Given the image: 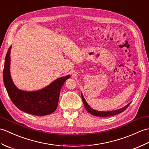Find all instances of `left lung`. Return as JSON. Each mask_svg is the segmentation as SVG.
Masks as SVG:
<instances>
[{
  "label": "left lung",
  "instance_id": "8db88e82",
  "mask_svg": "<svg viewBox=\"0 0 149 149\" xmlns=\"http://www.w3.org/2000/svg\"><path fill=\"white\" fill-rule=\"evenodd\" d=\"M81 98H82V100H83V102L85 108H86V109L88 111V112H89L90 114H91V115H93L94 116H100V117H106V116H111L118 115V114L124 111L127 108L128 106L130 105V104H131V102L129 103L127 106H125V107H122V108H121V109L115 110V111H97V110H95V109H92L89 105H88V103L86 102V101L85 100L82 94H81Z\"/></svg>",
  "mask_w": 149,
  "mask_h": 149
}]
</instances>
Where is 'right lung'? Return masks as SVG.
Segmentation results:
<instances>
[{"mask_svg":"<svg viewBox=\"0 0 149 149\" xmlns=\"http://www.w3.org/2000/svg\"><path fill=\"white\" fill-rule=\"evenodd\" d=\"M11 49V46L6 56L3 79L13 103L22 111L33 115L45 116L51 114L58 107L59 93L63 84L70 76L60 77L39 91L29 92L18 90L13 83L9 71Z\"/></svg>","mask_w":149,"mask_h":149,"instance_id":"1","label":"right lung"}]
</instances>
